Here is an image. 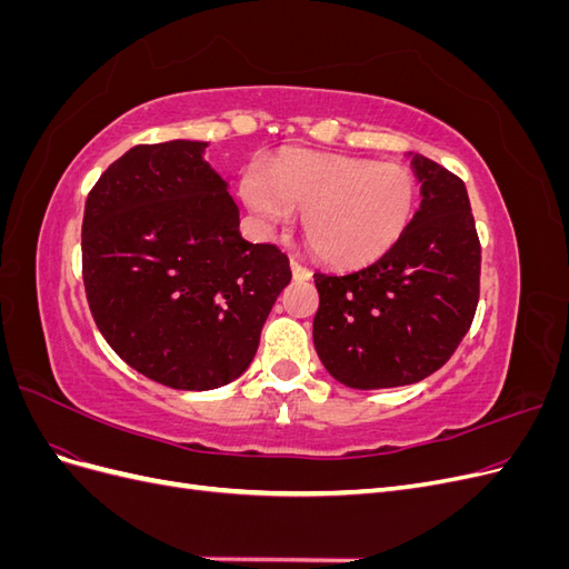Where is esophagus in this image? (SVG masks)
I'll return each mask as SVG.
<instances>
[{
	"label": "esophagus",
	"instance_id": "obj_1",
	"mask_svg": "<svg viewBox=\"0 0 569 569\" xmlns=\"http://www.w3.org/2000/svg\"><path fill=\"white\" fill-rule=\"evenodd\" d=\"M291 274H295V280H311V270H308L303 263H299V261H295V258H291Z\"/></svg>",
	"mask_w": 569,
	"mask_h": 569
}]
</instances>
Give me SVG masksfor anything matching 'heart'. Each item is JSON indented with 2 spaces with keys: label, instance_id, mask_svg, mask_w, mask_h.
Masks as SVG:
<instances>
[{
  "label": "heart",
  "instance_id": "b5f03b06",
  "mask_svg": "<svg viewBox=\"0 0 569 569\" xmlns=\"http://www.w3.org/2000/svg\"><path fill=\"white\" fill-rule=\"evenodd\" d=\"M242 194L268 226H282L289 211L301 213L306 244L322 261L363 266L403 234L418 189L401 166L287 151L270 166L268 180L249 173Z\"/></svg>",
  "mask_w": 569,
  "mask_h": 569
}]
</instances>
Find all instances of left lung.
I'll return each mask as SVG.
<instances>
[{"label":"left lung","mask_w":569,"mask_h":569,"mask_svg":"<svg viewBox=\"0 0 569 569\" xmlns=\"http://www.w3.org/2000/svg\"><path fill=\"white\" fill-rule=\"evenodd\" d=\"M420 209L396 244L349 274L316 272V351L353 389L416 385L437 372L468 335L481 247L465 182L432 159L412 157Z\"/></svg>","instance_id":"left-lung-1"}]
</instances>
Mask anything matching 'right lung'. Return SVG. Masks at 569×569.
<instances>
[{
	"label": "right lung",
	"mask_w": 569,
	"mask_h": 569,
	"mask_svg": "<svg viewBox=\"0 0 569 569\" xmlns=\"http://www.w3.org/2000/svg\"><path fill=\"white\" fill-rule=\"evenodd\" d=\"M206 142L137 144L84 201L82 282L109 347L149 380L206 391L237 380L289 284V258L239 234Z\"/></svg>",
	"instance_id": "obj_1"
}]
</instances>
